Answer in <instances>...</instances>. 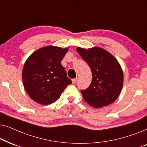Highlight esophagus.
Masks as SVG:
<instances>
[{
  "label": "esophagus",
  "mask_w": 147,
  "mask_h": 147,
  "mask_svg": "<svg viewBox=\"0 0 147 147\" xmlns=\"http://www.w3.org/2000/svg\"><path fill=\"white\" fill-rule=\"evenodd\" d=\"M76 82H77V78H74V79L72 80V83L73 84H76Z\"/></svg>",
  "instance_id": "34e87169"
}]
</instances>
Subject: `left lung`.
<instances>
[{
  "label": "left lung",
  "instance_id": "1",
  "mask_svg": "<svg viewBox=\"0 0 147 147\" xmlns=\"http://www.w3.org/2000/svg\"><path fill=\"white\" fill-rule=\"evenodd\" d=\"M76 50L92 74L89 87L81 90L84 100L94 108L112 104L119 96L123 85V72L118 61L109 52L98 47L88 49L78 47Z\"/></svg>",
  "mask_w": 147,
  "mask_h": 147
}]
</instances>
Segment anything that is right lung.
Listing matches in <instances>:
<instances>
[{"mask_svg":"<svg viewBox=\"0 0 147 147\" xmlns=\"http://www.w3.org/2000/svg\"><path fill=\"white\" fill-rule=\"evenodd\" d=\"M67 50L47 46L37 50L27 59L22 74L23 85L34 101L43 105L53 103L71 84L61 64Z\"/></svg>","mask_w":147,"mask_h":147,"instance_id":"add662e5","label":"right lung"}]
</instances>
